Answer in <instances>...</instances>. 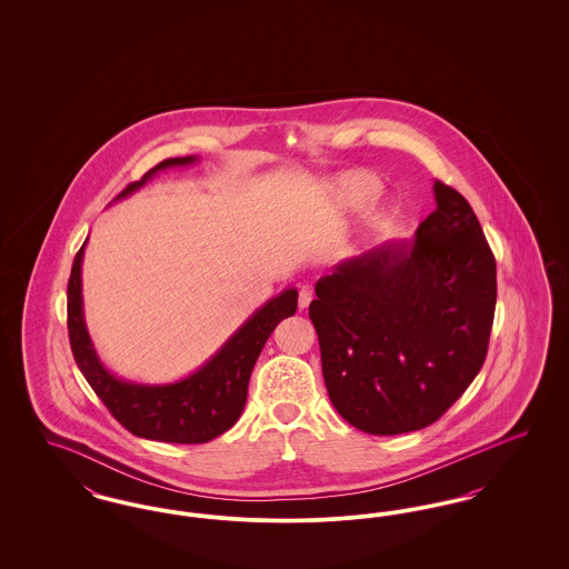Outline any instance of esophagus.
Listing matches in <instances>:
<instances>
[{"label":"esophagus","mask_w":569,"mask_h":569,"mask_svg":"<svg viewBox=\"0 0 569 569\" xmlns=\"http://www.w3.org/2000/svg\"><path fill=\"white\" fill-rule=\"evenodd\" d=\"M311 300H313V290H311L309 286H302V288L298 290V307H300V309H307Z\"/></svg>","instance_id":"esophagus-1"}]
</instances>
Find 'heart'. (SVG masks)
<instances>
[{"instance_id":"b5f03b06","label":"heart","mask_w":569,"mask_h":569,"mask_svg":"<svg viewBox=\"0 0 569 569\" xmlns=\"http://www.w3.org/2000/svg\"><path fill=\"white\" fill-rule=\"evenodd\" d=\"M378 188V179L369 172H350L339 181V191L348 202H362L371 198Z\"/></svg>"}]
</instances>
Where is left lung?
<instances>
[{"label": "left lung", "mask_w": 569, "mask_h": 569, "mask_svg": "<svg viewBox=\"0 0 569 569\" xmlns=\"http://www.w3.org/2000/svg\"><path fill=\"white\" fill-rule=\"evenodd\" d=\"M411 243H386L316 283L326 390L356 429L399 435L441 418L480 373L497 302L495 256L469 202L435 181Z\"/></svg>", "instance_id": "left-lung-1"}]
</instances>
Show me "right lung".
Instances as JSON below:
<instances>
[{"label": "right lung", "mask_w": 569, "mask_h": 569, "mask_svg": "<svg viewBox=\"0 0 569 569\" xmlns=\"http://www.w3.org/2000/svg\"><path fill=\"white\" fill-rule=\"evenodd\" d=\"M196 162L193 156L170 158L151 168L140 181L130 183L117 200L142 188L158 170ZM87 243V241H84ZM82 243L68 281V335L82 376L109 407L114 420L130 433L166 443H207L226 433L239 420L247 401L253 365L277 325L297 311L295 288L262 305L223 346L190 378L147 386L114 378L100 362L82 318Z\"/></svg>", "instance_id": "right-lung-1"}]
</instances>
